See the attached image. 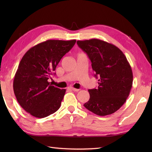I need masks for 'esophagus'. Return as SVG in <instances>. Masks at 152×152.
Instances as JSON below:
<instances>
[{"label":"esophagus","mask_w":152,"mask_h":152,"mask_svg":"<svg viewBox=\"0 0 152 152\" xmlns=\"http://www.w3.org/2000/svg\"><path fill=\"white\" fill-rule=\"evenodd\" d=\"M69 89H70V90H72V91H79L78 89L74 88H72V87H69Z\"/></svg>","instance_id":"obj_1"}]
</instances>
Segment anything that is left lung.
I'll return each mask as SVG.
<instances>
[{"instance_id":"left-lung-1","label":"left lung","mask_w":152,"mask_h":152,"mask_svg":"<svg viewBox=\"0 0 152 152\" xmlns=\"http://www.w3.org/2000/svg\"><path fill=\"white\" fill-rule=\"evenodd\" d=\"M77 44L91 60L98 88L89 89L90 98L83 106L104 116L120 108L129 95L133 72L124 53L114 45L101 40H78Z\"/></svg>"}]
</instances>
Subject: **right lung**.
<instances>
[{"mask_svg": "<svg viewBox=\"0 0 152 152\" xmlns=\"http://www.w3.org/2000/svg\"><path fill=\"white\" fill-rule=\"evenodd\" d=\"M76 40H48L28 50L22 57L13 88L17 101L31 115L43 118L60 108L66 89L48 82L62 57Z\"/></svg>", "mask_w": 152, "mask_h": 152, "instance_id": "right-lung-1", "label": "right lung"}]
</instances>
